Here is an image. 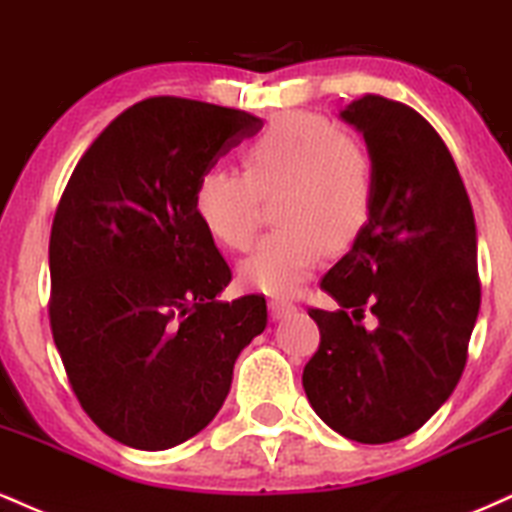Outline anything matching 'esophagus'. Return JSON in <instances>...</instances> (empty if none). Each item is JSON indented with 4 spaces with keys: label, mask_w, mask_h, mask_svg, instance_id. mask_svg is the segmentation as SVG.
<instances>
[{
    "label": "esophagus",
    "mask_w": 512,
    "mask_h": 512,
    "mask_svg": "<svg viewBox=\"0 0 512 512\" xmlns=\"http://www.w3.org/2000/svg\"><path fill=\"white\" fill-rule=\"evenodd\" d=\"M268 309H270V318H273V321H282V318L294 314V311H297V306H294L292 302H285V299H273V302L268 304Z\"/></svg>",
    "instance_id": "esophagus-1"
}]
</instances>
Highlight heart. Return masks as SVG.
I'll use <instances>...</instances> for the list:
<instances>
[{
  "label": "heart",
  "mask_w": 512,
  "mask_h": 512,
  "mask_svg": "<svg viewBox=\"0 0 512 512\" xmlns=\"http://www.w3.org/2000/svg\"><path fill=\"white\" fill-rule=\"evenodd\" d=\"M275 222L239 266V282L290 297L330 249L350 244L374 203V165L340 126L311 112L275 119L246 150V172L213 167L196 184L194 208L215 242L244 251L254 242L258 196L278 194Z\"/></svg>",
  "instance_id": "heart-1"
}]
</instances>
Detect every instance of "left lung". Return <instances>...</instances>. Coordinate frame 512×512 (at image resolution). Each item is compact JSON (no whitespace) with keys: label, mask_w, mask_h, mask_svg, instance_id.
Listing matches in <instances>:
<instances>
[{"label":"left lung","mask_w":512,"mask_h":512,"mask_svg":"<svg viewBox=\"0 0 512 512\" xmlns=\"http://www.w3.org/2000/svg\"><path fill=\"white\" fill-rule=\"evenodd\" d=\"M364 136L374 203L321 280L340 309H311L321 347L304 366L311 407L357 443L414 434L458 386L479 316L477 225L453 155L419 112L364 95L340 110ZM371 310L377 326L366 329Z\"/></svg>","instance_id":"left-lung-1"}]
</instances>
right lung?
<instances>
[{"label": "right lung", "mask_w": 512, "mask_h": 512, "mask_svg": "<svg viewBox=\"0 0 512 512\" xmlns=\"http://www.w3.org/2000/svg\"><path fill=\"white\" fill-rule=\"evenodd\" d=\"M263 119L210 102L148 98L105 126L54 215L52 338L88 417L114 441L167 450L203 431L239 352L268 326L232 280L194 208L203 172Z\"/></svg>", "instance_id": "add662e5"}]
</instances>
